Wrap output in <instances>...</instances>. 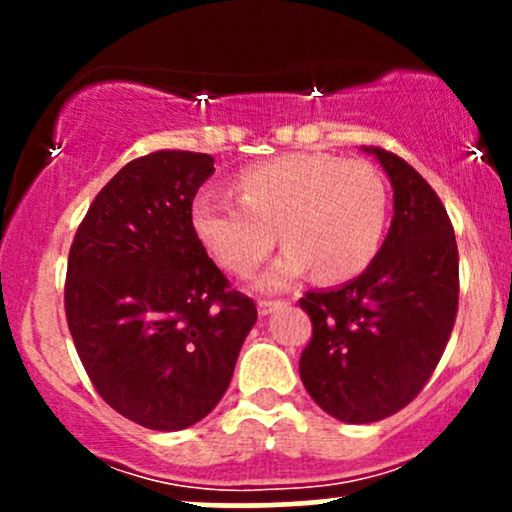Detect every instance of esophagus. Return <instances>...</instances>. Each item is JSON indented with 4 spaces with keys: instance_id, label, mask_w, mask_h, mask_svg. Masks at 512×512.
<instances>
[{
    "instance_id": "esophagus-1",
    "label": "esophagus",
    "mask_w": 512,
    "mask_h": 512,
    "mask_svg": "<svg viewBox=\"0 0 512 512\" xmlns=\"http://www.w3.org/2000/svg\"><path fill=\"white\" fill-rule=\"evenodd\" d=\"M281 305H284L281 301H260V303H257V313H260V315H272L274 310L281 308Z\"/></svg>"
}]
</instances>
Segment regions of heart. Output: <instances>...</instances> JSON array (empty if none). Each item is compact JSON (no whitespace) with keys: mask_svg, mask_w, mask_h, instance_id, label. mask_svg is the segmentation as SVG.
I'll return each mask as SVG.
<instances>
[{"mask_svg":"<svg viewBox=\"0 0 512 512\" xmlns=\"http://www.w3.org/2000/svg\"><path fill=\"white\" fill-rule=\"evenodd\" d=\"M238 197L219 190L192 199V228L223 267L248 274L276 243L286 248L255 279V289L281 291L315 269L322 281L361 274L383 243L387 185L366 161L327 154L279 156L245 168Z\"/></svg>","mask_w":512,"mask_h":512,"instance_id":"heart-1","label":"heart"}]
</instances>
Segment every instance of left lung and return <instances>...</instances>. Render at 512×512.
Returning a JSON list of instances; mask_svg holds the SVG:
<instances>
[{
	"label": "left lung",
	"mask_w": 512,
	"mask_h": 512,
	"mask_svg": "<svg viewBox=\"0 0 512 512\" xmlns=\"http://www.w3.org/2000/svg\"><path fill=\"white\" fill-rule=\"evenodd\" d=\"M361 149L390 178V231L356 279L301 298L313 320L301 380L344 424L380 421L419 395L448 344L460 293L455 231L433 187L390 151Z\"/></svg>",
	"instance_id": "1"
}]
</instances>
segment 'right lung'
<instances>
[{
	"instance_id": "1",
	"label": "right lung",
	"mask_w": 512,
	"mask_h": 512,
	"mask_svg": "<svg viewBox=\"0 0 512 512\" xmlns=\"http://www.w3.org/2000/svg\"><path fill=\"white\" fill-rule=\"evenodd\" d=\"M214 158L156 151L98 192L67 264L69 332L98 395L154 431L195 426L219 404L257 322L209 260L192 199Z\"/></svg>"
}]
</instances>
